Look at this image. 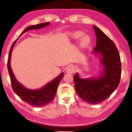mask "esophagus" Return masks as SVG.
<instances>
[{
    "instance_id": "esophagus-1",
    "label": "esophagus",
    "mask_w": 132,
    "mask_h": 132,
    "mask_svg": "<svg viewBox=\"0 0 132 132\" xmlns=\"http://www.w3.org/2000/svg\"><path fill=\"white\" fill-rule=\"evenodd\" d=\"M75 67L71 66H69V68H68V69H66V71L67 73H69H69H70V74H72V73L75 72Z\"/></svg>"
}]
</instances>
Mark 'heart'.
Returning a JSON list of instances; mask_svg holds the SVG:
<instances>
[{"mask_svg": "<svg viewBox=\"0 0 132 132\" xmlns=\"http://www.w3.org/2000/svg\"><path fill=\"white\" fill-rule=\"evenodd\" d=\"M90 43V39L88 37H84L81 39V44L82 46H87Z\"/></svg>", "mask_w": 132, "mask_h": 132, "instance_id": "heart-1", "label": "heart"}]
</instances>
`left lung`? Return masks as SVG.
Here are the masks:
<instances>
[{
  "mask_svg": "<svg viewBox=\"0 0 132 132\" xmlns=\"http://www.w3.org/2000/svg\"><path fill=\"white\" fill-rule=\"evenodd\" d=\"M97 43L93 52L100 55L103 71L97 77L81 79L78 73L74 77L75 88L79 97L91 104L105 100L118 87L121 76V62L113 42L97 27L93 26Z\"/></svg>",
  "mask_w": 132,
  "mask_h": 132,
  "instance_id": "1",
  "label": "left lung"
}]
</instances>
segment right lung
<instances>
[{"mask_svg": "<svg viewBox=\"0 0 132 132\" xmlns=\"http://www.w3.org/2000/svg\"><path fill=\"white\" fill-rule=\"evenodd\" d=\"M50 23V22H47V23H42L37 24V25L29 26L23 31V32L20 35L19 37L23 35L26 31H27L30 30H34V29L37 30V29L42 28L44 27L48 26ZM18 39H19V38L13 42L9 54L7 61V69L10 75L11 84H12L13 90L23 101L31 106L35 107H41L45 106L46 105L48 104L50 102L52 101L53 98H54L56 93L58 85H59V82H61L62 79L63 77V73H61L56 78H55L54 80L48 82V84H46L45 86H44L41 88L37 89V90H31V89L27 88L23 86L15 79V76L13 72L10 65V59L13 48Z\"/></svg>", "mask_w": 132, "mask_h": 132, "instance_id": "right-lung-1", "label": "right lung"}]
</instances>
